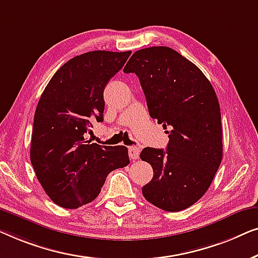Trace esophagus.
I'll use <instances>...</instances> for the list:
<instances>
[{"instance_id": "1", "label": "esophagus", "mask_w": 258, "mask_h": 258, "mask_svg": "<svg viewBox=\"0 0 258 258\" xmlns=\"http://www.w3.org/2000/svg\"><path fill=\"white\" fill-rule=\"evenodd\" d=\"M128 155L132 160H137V159H139L140 147H137V146L128 147Z\"/></svg>"}]
</instances>
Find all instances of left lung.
Masks as SVG:
<instances>
[{"instance_id": "1", "label": "left lung", "mask_w": 258, "mask_h": 258, "mask_svg": "<svg viewBox=\"0 0 258 258\" xmlns=\"http://www.w3.org/2000/svg\"><path fill=\"white\" fill-rule=\"evenodd\" d=\"M124 72L138 76L150 115L168 128L166 151L145 147L140 153L153 168L144 198L166 212L186 209L208 190L222 161L216 93L197 65L167 46L138 50Z\"/></svg>"}]
</instances>
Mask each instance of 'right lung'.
Here are the masks:
<instances>
[{"label":"right lung","mask_w":258,"mask_h":258,"mask_svg":"<svg viewBox=\"0 0 258 258\" xmlns=\"http://www.w3.org/2000/svg\"><path fill=\"white\" fill-rule=\"evenodd\" d=\"M131 51H90L68 60L50 79L35 112L30 160L56 205L76 209L99 195L108 173L130 164L125 146L84 138L103 121L104 90Z\"/></svg>","instance_id":"obj_1"}]
</instances>
